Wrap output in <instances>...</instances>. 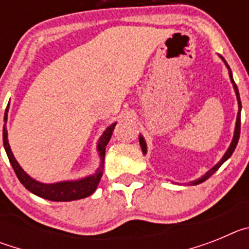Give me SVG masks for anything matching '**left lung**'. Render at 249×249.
Instances as JSON below:
<instances>
[{
  "instance_id": "obj_1",
  "label": "left lung",
  "mask_w": 249,
  "mask_h": 249,
  "mask_svg": "<svg viewBox=\"0 0 249 249\" xmlns=\"http://www.w3.org/2000/svg\"><path fill=\"white\" fill-rule=\"evenodd\" d=\"M221 59L223 61L224 63H226V67L228 68V73H230V78H231V82H232L233 85V89H234V92H236V96H237V101H238V113H237V120H236V127H234V133H233V138H232V142H231L230 147H228V149L226 151V153L223 155V157L221 158V160H219L218 163L215 164V166H213L212 168L208 171V172L206 173V175H203L202 177H199L198 179H196V181H192L190 182L188 184H191V186H196V184H199L202 183V182H204L206 179H208V178L211 177V176L213 175V173L217 171V169L219 168V167L222 166V164L226 162V160H228V158L232 156V153L234 152V149H236L237 147V143H238V140H239V133H241V109H242V103H241V98H239V92H238V89H237V85L234 83V81H233V76H232V71H231L230 66L227 65V62H226V59L223 58L222 56ZM140 144H141V148H142V152H143V155H146L147 153V144H146V141H144L143 136L140 135Z\"/></svg>"
}]
</instances>
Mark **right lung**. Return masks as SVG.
I'll return each mask as SVG.
<instances>
[{"mask_svg":"<svg viewBox=\"0 0 249 249\" xmlns=\"http://www.w3.org/2000/svg\"><path fill=\"white\" fill-rule=\"evenodd\" d=\"M8 107H10V103L7 105V108H6V112H4L3 118V146L4 151L7 153L8 160H10L11 166H12L13 171L16 173L19 182H21L30 192L38 196L41 198L48 199V201L70 202L74 201V199L86 198V197L91 196L92 193L96 191V188H97L98 183H100L101 181V177H102L103 167H105L103 164H105L106 146H107V143H108L109 140H111L112 132H113L117 122L112 123L111 126L107 127L106 131L102 133V136L100 137V140H98L97 151L98 155H100L101 164L97 168V171H96V173L87 176V177L81 178V179H74V181H61L56 182V183H42V182L36 181L35 178L28 176L27 173L22 169V167L19 166L18 162H17L16 158H15V156H13L12 151H11L10 143H8L7 128H6Z\"/></svg>","mask_w":249,"mask_h":249,"instance_id":"1","label":"right lung"}]
</instances>
